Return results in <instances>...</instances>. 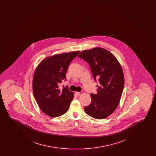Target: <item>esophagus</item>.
I'll return each mask as SVG.
<instances>
[{"label":"esophagus","instance_id":"1","mask_svg":"<svg viewBox=\"0 0 156 156\" xmlns=\"http://www.w3.org/2000/svg\"><path fill=\"white\" fill-rule=\"evenodd\" d=\"M75 96H76V97H79V96H80L81 93L79 92H76L75 93Z\"/></svg>","mask_w":156,"mask_h":156}]
</instances>
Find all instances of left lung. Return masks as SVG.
I'll use <instances>...</instances> for the list:
<instances>
[{
    "instance_id": "8db88e82",
    "label": "left lung",
    "mask_w": 156,
    "mask_h": 156,
    "mask_svg": "<svg viewBox=\"0 0 156 156\" xmlns=\"http://www.w3.org/2000/svg\"><path fill=\"white\" fill-rule=\"evenodd\" d=\"M79 57L88 62L97 85V94H91V104L84 110L90 116L103 119L110 116L119 105L124 88L123 71L118 60L107 50L96 47L82 51Z\"/></svg>"
}]
</instances>
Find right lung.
I'll list each match as a JSON object with an SVG mask.
<instances>
[{
	"instance_id": "obj_1",
	"label": "right lung",
	"mask_w": 156,
	"mask_h": 156,
	"mask_svg": "<svg viewBox=\"0 0 156 156\" xmlns=\"http://www.w3.org/2000/svg\"><path fill=\"white\" fill-rule=\"evenodd\" d=\"M80 51L49 56L36 67L33 78L34 98L41 111L51 118L66 113L74 98V92L68 87L59 89V84L66 80L69 64Z\"/></svg>"
}]
</instances>
